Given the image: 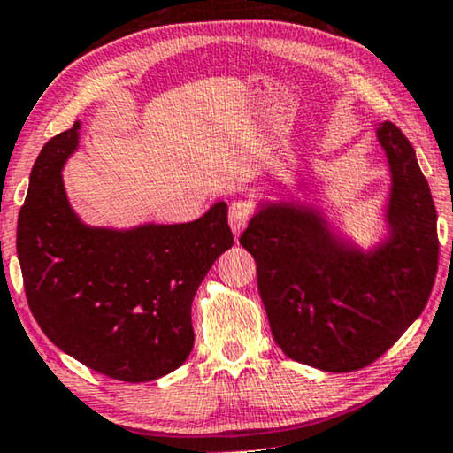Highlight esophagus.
I'll return each instance as SVG.
<instances>
[{"label":"esophagus","instance_id":"1","mask_svg":"<svg viewBox=\"0 0 453 453\" xmlns=\"http://www.w3.org/2000/svg\"><path fill=\"white\" fill-rule=\"evenodd\" d=\"M252 218V203L250 201H234L232 205H229V227H232L234 235H240L244 232V227L248 226V221Z\"/></svg>","mask_w":453,"mask_h":453}]
</instances>
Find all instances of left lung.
<instances>
[{
  "instance_id": "1",
  "label": "left lung",
  "mask_w": 453,
  "mask_h": 453,
  "mask_svg": "<svg viewBox=\"0 0 453 453\" xmlns=\"http://www.w3.org/2000/svg\"><path fill=\"white\" fill-rule=\"evenodd\" d=\"M392 172L390 238L361 252L316 209L266 203L240 235L257 260L273 339L293 361L345 373L373 363L425 310L437 275V211L417 154L396 125L378 127Z\"/></svg>"
}]
</instances>
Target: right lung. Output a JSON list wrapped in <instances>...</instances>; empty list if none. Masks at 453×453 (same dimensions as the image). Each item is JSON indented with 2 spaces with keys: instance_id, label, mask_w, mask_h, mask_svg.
Segmentation results:
<instances>
[{
  "instance_id": "1",
  "label": "right lung",
  "mask_w": 453,
  "mask_h": 453,
  "mask_svg": "<svg viewBox=\"0 0 453 453\" xmlns=\"http://www.w3.org/2000/svg\"><path fill=\"white\" fill-rule=\"evenodd\" d=\"M80 123L44 143L18 215L16 250L35 320L61 351L108 378L151 381L193 351V297L234 244L227 205L174 226L88 227L61 170Z\"/></svg>"
}]
</instances>
